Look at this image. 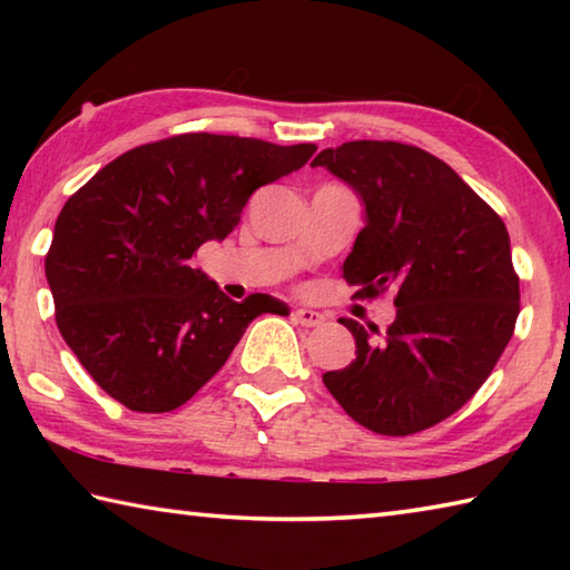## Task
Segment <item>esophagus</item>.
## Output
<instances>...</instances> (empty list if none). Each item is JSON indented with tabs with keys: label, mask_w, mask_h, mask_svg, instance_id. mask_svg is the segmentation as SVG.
Returning a JSON list of instances; mask_svg holds the SVG:
<instances>
[{
	"label": "esophagus",
	"mask_w": 570,
	"mask_h": 570,
	"mask_svg": "<svg viewBox=\"0 0 570 570\" xmlns=\"http://www.w3.org/2000/svg\"><path fill=\"white\" fill-rule=\"evenodd\" d=\"M294 320L302 326H320L324 322V316L320 312H314V308H296Z\"/></svg>",
	"instance_id": "1"
}]
</instances>
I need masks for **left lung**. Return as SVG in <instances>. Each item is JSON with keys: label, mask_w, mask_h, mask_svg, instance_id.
<instances>
[{"label": "left lung", "mask_w": 570, "mask_h": 570, "mask_svg": "<svg viewBox=\"0 0 570 570\" xmlns=\"http://www.w3.org/2000/svg\"><path fill=\"white\" fill-rule=\"evenodd\" d=\"M312 166L362 198L364 228L342 266L346 284L362 298L397 294L384 334L340 320L356 360L322 380L366 430L414 435L458 412L513 336L520 284L508 228L448 163L404 142H342Z\"/></svg>", "instance_id": "obj_1"}]
</instances>
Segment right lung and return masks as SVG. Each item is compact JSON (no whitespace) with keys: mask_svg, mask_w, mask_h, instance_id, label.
<instances>
[{"mask_svg":"<svg viewBox=\"0 0 570 570\" xmlns=\"http://www.w3.org/2000/svg\"><path fill=\"white\" fill-rule=\"evenodd\" d=\"M314 142L186 132L108 163L60 210L45 256L62 340L132 412H170L226 364L268 294L234 302L190 266L238 226L250 193L306 166Z\"/></svg>","mask_w":570,"mask_h":570,"instance_id":"1","label":"right lung"}]
</instances>
